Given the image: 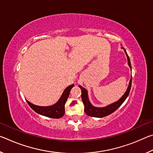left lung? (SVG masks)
Returning <instances> with one entry per match:
<instances>
[{"label":"left lung","instance_id":"8db88e82","mask_svg":"<svg viewBox=\"0 0 153 153\" xmlns=\"http://www.w3.org/2000/svg\"><path fill=\"white\" fill-rule=\"evenodd\" d=\"M121 48H123L124 50V52H125L126 55L127 56V59H128V64L131 70L130 60H129V58L128 55V54H127V52L125 49H124L123 47H121ZM131 78L130 79V81L129 82L128 87V88H127V90L126 91L125 94H124L122 97H121V98H120V99L117 100V101L113 102L111 105H108L104 107H94V106H93L91 104V102H90L89 98H88V95L87 90L81 86H79L80 89L82 90V99L83 103H84V105L85 113H86L88 116H90V117H98V118L104 117H106V116L110 115V114H111L112 113H113L114 111L117 110V108L123 104V102L125 101L127 97H128L129 91H130V89H131Z\"/></svg>","mask_w":153,"mask_h":153}]
</instances>
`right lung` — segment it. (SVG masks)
I'll return each mask as SVG.
<instances>
[{
  "mask_svg": "<svg viewBox=\"0 0 153 153\" xmlns=\"http://www.w3.org/2000/svg\"><path fill=\"white\" fill-rule=\"evenodd\" d=\"M74 86V84H71L67 87L61 96L60 98L55 104L47 107H41V106L35 105L31 103L26 100L28 105L36 113L40 114L41 115L46 116V117L59 119L63 117L65 114V105L69 97V93L72 88Z\"/></svg>",
  "mask_w": 153,
  "mask_h": 153,
  "instance_id": "right-lung-1",
  "label": "right lung"
}]
</instances>
